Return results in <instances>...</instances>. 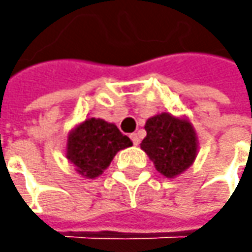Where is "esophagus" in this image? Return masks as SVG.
Listing matches in <instances>:
<instances>
[{
    "label": "esophagus",
    "instance_id": "34e87169",
    "mask_svg": "<svg viewBox=\"0 0 252 252\" xmlns=\"http://www.w3.org/2000/svg\"><path fill=\"white\" fill-rule=\"evenodd\" d=\"M130 139H131V141H133V144H134V146H137V144L140 143V137H139V134H137V133H131Z\"/></svg>",
    "mask_w": 252,
    "mask_h": 252
}]
</instances>
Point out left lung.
Returning <instances> with one entry per match:
<instances>
[{
    "instance_id": "8db88e82",
    "label": "left lung",
    "mask_w": 252,
    "mask_h": 252,
    "mask_svg": "<svg viewBox=\"0 0 252 252\" xmlns=\"http://www.w3.org/2000/svg\"><path fill=\"white\" fill-rule=\"evenodd\" d=\"M144 129L147 136L143 139L140 147L164 177L174 178L193 162L198 143L188 121L161 113L146 122Z\"/></svg>"
}]
</instances>
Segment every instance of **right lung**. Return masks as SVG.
<instances>
[{
  "instance_id": "add662e5",
  "label": "right lung",
  "mask_w": 252,
  "mask_h": 252,
  "mask_svg": "<svg viewBox=\"0 0 252 252\" xmlns=\"http://www.w3.org/2000/svg\"><path fill=\"white\" fill-rule=\"evenodd\" d=\"M130 146V139L123 136L115 125L91 118L70 133L67 158L81 175L95 178L111 164L118 151Z\"/></svg>"
}]
</instances>
